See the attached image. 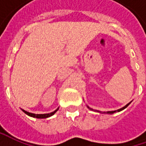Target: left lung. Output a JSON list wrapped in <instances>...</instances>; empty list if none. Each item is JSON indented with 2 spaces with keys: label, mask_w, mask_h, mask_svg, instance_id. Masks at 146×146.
Wrapping results in <instances>:
<instances>
[{
  "label": "left lung",
  "mask_w": 146,
  "mask_h": 146,
  "mask_svg": "<svg viewBox=\"0 0 146 146\" xmlns=\"http://www.w3.org/2000/svg\"><path fill=\"white\" fill-rule=\"evenodd\" d=\"M130 103H131V102H129V103H127V105H126V106H123V108H121V109L117 110H114V111H107L106 113H107V114H114V113H115V112H116V111H118V112H119V111H121V110H123L125 109V108H126L127 106H128V105H129V104H130ZM88 109H90V110H93V109H91V108H89L88 106ZM97 111H98V110H97ZM98 112H101V111H98Z\"/></svg>",
  "instance_id": "left-lung-1"
}]
</instances>
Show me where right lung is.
Here are the masks:
<instances>
[{
    "mask_svg": "<svg viewBox=\"0 0 146 146\" xmlns=\"http://www.w3.org/2000/svg\"><path fill=\"white\" fill-rule=\"evenodd\" d=\"M58 108L56 110H54L53 112H51V113H49V114H41V115H37V114H32V113H29V112H27V111H26L24 110H23V111L25 113L26 115H29V116H31V117H33V118H36V119H45V118H48V117H50V116H52L57 111H58Z\"/></svg>",
    "mask_w": 146,
    "mask_h": 146,
    "instance_id": "right-lung-1",
    "label": "right lung"
}]
</instances>
